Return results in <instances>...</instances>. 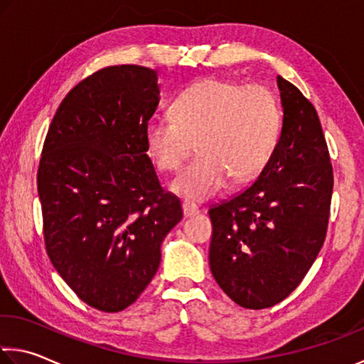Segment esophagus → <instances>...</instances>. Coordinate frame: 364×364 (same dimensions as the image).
Masks as SVG:
<instances>
[{"instance_id":"1","label":"esophagus","mask_w":364,"mask_h":364,"mask_svg":"<svg viewBox=\"0 0 364 364\" xmlns=\"http://www.w3.org/2000/svg\"><path fill=\"white\" fill-rule=\"evenodd\" d=\"M183 213H184V217H194V215H198L199 213V209L198 207H196L194 204H191V203H183Z\"/></svg>"}]
</instances>
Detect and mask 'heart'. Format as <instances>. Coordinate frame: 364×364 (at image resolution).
Instances as JSON below:
<instances>
[{"mask_svg": "<svg viewBox=\"0 0 364 364\" xmlns=\"http://www.w3.org/2000/svg\"><path fill=\"white\" fill-rule=\"evenodd\" d=\"M171 113L149 119L144 137L164 171H176L198 147L200 154L170 184L173 193L193 203L220 193L230 176L235 183L255 178L280 139L279 102L259 84L198 80L176 97Z\"/></svg>", "mask_w": 364, "mask_h": 364, "instance_id": "1", "label": "heart"}]
</instances>
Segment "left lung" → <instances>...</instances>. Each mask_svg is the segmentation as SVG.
<instances>
[{"label": "left lung", "instance_id": "8db88e82", "mask_svg": "<svg viewBox=\"0 0 364 364\" xmlns=\"http://www.w3.org/2000/svg\"><path fill=\"white\" fill-rule=\"evenodd\" d=\"M284 108L277 149L245 191L212 205L209 264L236 304L270 308L299 285L326 240L333 173L316 109L277 77Z\"/></svg>", "mask_w": 364, "mask_h": 364}]
</instances>
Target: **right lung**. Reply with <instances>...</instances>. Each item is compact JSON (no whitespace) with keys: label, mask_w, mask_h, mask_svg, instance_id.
Masks as SVG:
<instances>
[{"label":"right lung","mask_w":364,"mask_h":364,"mask_svg":"<svg viewBox=\"0 0 364 364\" xmlns=\"http://www.w3.org/2000/svg\"><path fill=\"white\" fill-rule=\"evenodd\" d=\"M159 100L154 69H100L65 97L43 144L37 184L50 261L105 313L146 290L161 241L183 218L147 155L144 129Z\"/></svg>","instance_id":"obj_1"}]
</instances>
